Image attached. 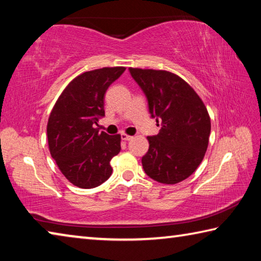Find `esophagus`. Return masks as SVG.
<instances>
[{
  "mask_svg": "<svg viewBox=\"0 0 261 261\" xmlns=\"http://www.w3.org/2000/svg\"><path fill=\"white\" fill-rule=\"evenodd\" d=\"M121 138H122V140H124V141H129V140H131L132 138H134V137L126 135V134H122Z\"/></svg>",
  "mask_w": 261,
  "mask_h": 261,
  "instance_id": "1",
  "label": "esophagus"
}]
</instances>
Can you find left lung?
Returning <instances> with one entry per match:
<instances>
[{
  "label": "left lung",
  "mask_w": 261,
  "mask_h": 261,
  "mask_svg": "<svg viewBox=\"0 0 261 261\" xmlns=\"http://www.w3.org/2000/svg\"><path fill=\"white\" fill-rule=\"evenodd\" d=\"M132 78L146 95L153 118L161 123L141 159L145 173L163 184L191 176L205 156L211 118L204 102L189 84L165 70L130 68Z\"/></svg>",
  "instance_id": "1"
}]
</instances>
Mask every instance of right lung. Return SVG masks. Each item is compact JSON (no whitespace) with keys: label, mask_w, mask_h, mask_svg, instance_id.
Returning a JSON list of instances; mask_svg holds the SVG:
<instances>
[{"label":"right lung","mask_w":261,"mask_h":261,"mask_svg":"<svg viewBox=\"0 0 261 261\" xmlns=\"http://www.w3.org/2000/svg\"><path fill=\"white\" fill-rule=\"evenodd\" d=\"M124 67L84 72L69 83L49 115L47 138L50 155L70 183L92 189L112 175L110 160L121 151V136L99 131L105 94Z\"/></svg>","instance_id":"right-lung-1"}]
</instances>
